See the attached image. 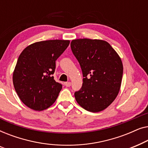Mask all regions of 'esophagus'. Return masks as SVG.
Returning a JSON list of instances; mask_svg holds the SVG:
<instances>
[{
  "label": "esophagus",
  "mask_w": 148,
  "mask_h": 148,
  "mask_svg": "<svg viewBox=\"0 0 148 148\" xmlns=\"http://www.w3.org/2000/svg\"><path fill=\"white\" fill-rule=\"evenodd\" d=\"M64 86L66 87H70L71 86V82H65L64 83Z\"/></svg>",
  "instance_id": "obj_1"
}]
</instances>
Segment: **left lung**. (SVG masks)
I'll list each match as a JSON object with an SVG mask.
<instances>
[{
    "mask_svg": "<svg viewBox=\"0 0 148 148\" xmlns=\"http://www.w3.org/2000/svg\"><path fill=\"white\" fill-rule=\"evenodd\" d=\"M71 48L84 77L81 90L75 93L77 102L90 112L104 110L120 90L123 73L121 57L102 40H73Z\"/></svg>",
    "mask_w": 148,
    "mask_h": 148,
    "instance_id": "1",
    "label": "left lung"
}]
</instances>
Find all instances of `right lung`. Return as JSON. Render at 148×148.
I'll return each instance as SVG.
<instances>
[{
  "instance_id": "right-lung-1",
  "label": "right lung",
  "mask_w": 148,
  "mask_h": 148,
  "mask_svg": "<svg viewBox=\"0 0 148 148\" xmlns=\"http://www.w3.org/2000/svg\"><path fill=\"white\" fill-rule=\"evenodd\" d=\"M69 43L64 40L37 42L20 54L13 74V86L20 100L29 108L44 110L56 101L62 85L52 76L55 61Z\"/></svg>"
}]
</instances>
